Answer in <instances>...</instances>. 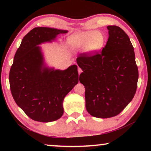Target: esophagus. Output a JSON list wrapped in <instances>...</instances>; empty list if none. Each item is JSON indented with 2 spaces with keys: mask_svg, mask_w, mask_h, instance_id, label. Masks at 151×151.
I'll return each mask as SVG.
<instances>
[{
  "mask_svg": "<svg viewBox=\"0 0 151 151\" xmlns=\"http://www.w3.org/2000/svg\"><path fill=\"white\" fill-rule=\"evenodd\" d=\"M78 75H80V74L82 73V69L80 67H78Z\"/></svg>",
  "mask_w": 151,
  "mask_h": 151,
  "instance_id": "esophagus-1",
  "label": "esophagus"
}]
</instances>
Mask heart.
Returning <instances> with one entry per match:
<instances>
[{"label": "heart", "mask_w": 151, "mask_h": 151, "mask_svg": "<svg viewBox=\"0 0 151 151\" xmlns=\"http://www.w3.org/2000/svg\"><path fill=\"white\" fill-rule=\"evenodd\" d=\"M106 37L101 31L78 32L70 36L67 39V44L73 51L81 50L85 48L88 52H96L101 50L105 45Z\"/></svg>", "instance_id": "heart-1"}]
</instances>
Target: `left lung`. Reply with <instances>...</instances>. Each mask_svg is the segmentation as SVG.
Instances as JSON below:
<instances>
[{
    "label": "left lung",
    "mask_w": 151,
    "mask_h": 151,
    "mask_svg": "<svg viewBox=\"0 0 151 151\" xmlns=\"http://www.w3.org/2000/svg\"><path fill=\"white\" fill-rule=\"evenodd\" d=\"M103 50L83 52L76 62L83 72L79 81L85 88L86 111L97 118L118 115L136 93L139 70L129 36L117 26H108Z\"/></svg>",
    "instance_id": "left-lung-1"
}]
</instances>
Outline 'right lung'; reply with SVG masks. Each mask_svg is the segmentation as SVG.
I'll list each match as a JSON object with an SVG mask.
<instances>
[{
  "label": "right lung",
  "mask_w": 151,
  "mask_h": 151,
  "mask_svg": "<svg viewBox=\"0 0 151 151\" xmlns=\"http://www.w3.org/2000/svg\"><path fill=\"white\" fill-rule=\"evenodd\" d=\"M66 32L48 27L34 28L24 36L14 55L9 73L10 88L17 105L34 121L48 122L60 119L64 98L78 82L76 65L65 70L44 67L37 46Z\"/></svg>",
  "instance_id": "add662e5"
}]
</instances>
